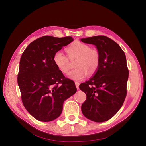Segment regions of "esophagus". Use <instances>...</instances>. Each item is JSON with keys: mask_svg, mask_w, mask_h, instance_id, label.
<instances>
[{"mask_svg": "<svg viewBox=\"0 0 146 146\" xmlns=\"http://www.w3.org/2000/svg\"><path fill=\"white\" fill-rule=\"evenodd\" d=\"M75 83H76V86L77 89L78 90L79 89V85H80V83H79L78 82H76Z\"/></svg>", "mask_w": 146, "mask_h": 146, "instance_id": "34e87169", "label": "esophagus"}]
</instances>
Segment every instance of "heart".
<instances>
[{
  "mask_svg": "<svg viewBox=\"0 0 146 146\" xmlns=\"http://www.w3.org/2000/svg\"><path fill=\"white\" fill-rule=\"evenodd\" d=\"M70 59L77 58L75 63L76 68L70 72L68 77L73 80H81L88 74H94L98 69L100 55L98 50L81 42H75L66 48ZM54 63L63 74H68L69 70V61L62 52L57 51L54 55Z\"/></svg>",
  "mask_w": 146,
  "mask_h": 146,
  "instance_id": "obj_1",
  "label": "heart"
}]
</instances>
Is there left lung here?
I'll use <instances>...</instances> for the list:
<instances>
[{
    "label": "left lung",
    "instance_id": "left-lung-1",
    "mask_svg": "<svg viewBox=\"0 0 146 146\" xmlns=\"http://www.w3.org/2000/svg\"><path fill=\"white\" fill-rule=\"evenodd\" d=\"M80 41L94 45L100 55L95 74L79 86L86 95L82 112L92 121L103 122L115 115L125 99L129 74L126 56L121 47L107 36H96Z\"/></svg>",
    "mask_w": 146,
    "mask_h": 146
}]
</instances>
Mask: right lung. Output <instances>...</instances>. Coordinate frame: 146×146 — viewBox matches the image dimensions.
<instances>
[{"instance_id":"obj_1","label":"right lung","mask_w":146,"mask_h":146,"mask_svg":"<svg viewBox=\"0 0 146 146\" xmlns=\"http://www.w3.org/2000/svg\"><path fill=\"white\" fill-rule=\"evenodd\" d=\"M73 41L70 36H43L31 42L21 56L17 83L22 101L39 121L58 117L64 102L77 91L75 83L65 78L53 60L56 52Z\"/></svg>"}]
</instances>
